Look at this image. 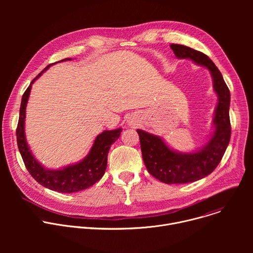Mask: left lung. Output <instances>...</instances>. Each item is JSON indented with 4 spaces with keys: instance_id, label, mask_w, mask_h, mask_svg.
<instances>
[{
    "instance_id": "8db88e82",
    "label": "left lung",
    "mask_w": 253,
    "mask_h": 253,
    "mask_svg": "<svg viewBox=\"0 0 253 253\" xmlns=\"http://www.w3.org/2000/svg\"><path fill=\"white\" fill-rule=\"evenodd\" d=\"M170 48L178 59H190L210 72L218 103L213 119L214 131L206 145L197 151L181 153L170 149L156 135L137 129L142 157L148 172L167 184L194 182L209 175L221 161L230 141V92L218 68L205 54L187 46L172 44Z\"/></svg>"
}]
</instances>
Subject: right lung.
<instances>
[{
  "label": "right lung",
  "mask_w": 253,
  "mask_h": 253,
  "mask_svg": "<svg viewBox=\"0 0 253 253\" xmlns=\"http://www.w3.org/2000/svg\"><path fill=\"white\" fill-rule=\"evenodd\" d=\"M72 59L66 58L59 62L70 61ZM56 62V63H59ZM56 63L47 66L41 73L36 77L25 91L21 107L20 117L18 122L17 143L18 148L25 163V166L31 176L40 183L42 186L49 188L53 191L62 193H73L87 189L94 185L102 178L107 167L108 152L112 144L120 137L121 128L115 130H106L99 134L88 155L80 162L72 164L61 169H47L45 168L32 154L30 147L27 143L25 136V118H26V107L30 96L32 84L37 80L48 68Z\"/></svg>",
  "instance_id": "obj_1"
}]
</instances>
